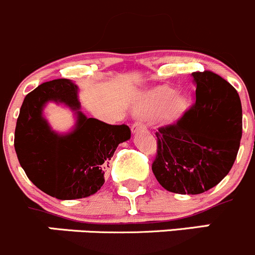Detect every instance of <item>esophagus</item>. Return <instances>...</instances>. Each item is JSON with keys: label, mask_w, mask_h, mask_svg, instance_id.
Here are the masks:
<instances>
[{"label": "esophagus", "mask_w": 255, "mask_h": 255, "mask_svg": "<svg viewBox=\"0 0 255 255\" xmlns=\"http://www.w3.org/2000/svg\"><path fill=\"white\" fill-rule=\"evenodd\" d=\"M142 130H146V127H145V124L141 122V120H137V122H135V124L131 127V131H132L133 133H137L138 131H142Z\"/></svg>", "instance_id": "obj_1"}]
</instances>
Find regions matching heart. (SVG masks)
<instances>
[{
  "label": "heart",
  "instance_id": "heart-1",
  "mask_svg": "<svg viewBox=\"0 0 255 255\" xmlns=\"http://www.w3.org/2000/svg\"><path fill=\"white\" fill-rule=\"evenodd\" d=\"M166 107L167 114L175 117L186 109L187 100L181 95H176V89L173 88L160 87L147 93L137 104V109L145 113H157Z\"/></svg>",
  "mask_w": 255,
  "mask_h": 255
}]
</instances>
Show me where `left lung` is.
Wrapping results in <instances>:
<instances>
[{"mask_svg":"<svg viewBox=\"0 0 255 255\" xmlns=\"http://www.w3.org/2000/svg\"><path fill=\"white\" fill-rule=\"evenodd\" d=\"M196 102L156 132V180L165 190L198 195L231 171L242 138V104L237 90L216 73H192Z\"/></svg>","mask_w":255,"mask_h":255,"instance_id":"1","label":"left lung"}]
</instances>
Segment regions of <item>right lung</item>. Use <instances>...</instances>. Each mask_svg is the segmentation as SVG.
<instances>
[{
	"label": "right lung",
	"instance_id": "obj_1",
	"mask_svg": "<svg viewBox=\"0 0 255 255\" xmlns=\"http://www.w3.org/2000/svg\"><path fill=\"white\" fill-rule=\"evenodd\" d=\"M49 101L75 112L76 125L59 134L42 115ZM128 125H109L80 112L78 87L69 79H54L26 95L14 131V150L27 177L39 190L58 200L89 197L104 185L119 143L128 141Z\"/></svg>",
	"mask_w": 255,
	"mask_h": 255
}]
</instances>
